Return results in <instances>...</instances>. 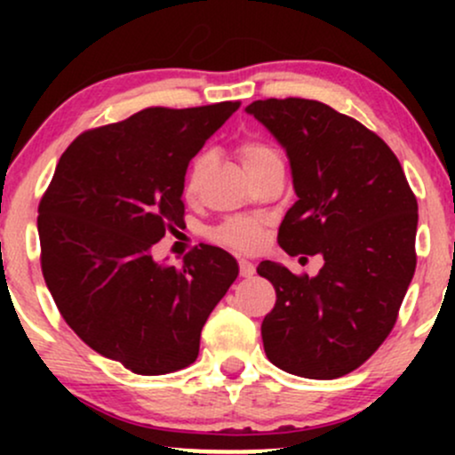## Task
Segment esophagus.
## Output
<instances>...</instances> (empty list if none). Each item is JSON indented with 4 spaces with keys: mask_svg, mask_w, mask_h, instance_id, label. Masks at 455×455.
<instances>
[{
    "mask_svg": "<svg viewBox=\"0 0 455 455\" xmlns=\"http://www.w3.org/2000/svg\"><path fill=\"white\" fill-rule=\"evenodd\" d=\"M239 274H242L243 278H250V275L254 274V265L250 263V260L242 259V260H239Z\"/></svg>",
    "mask_w": 455,
    "mask_h": 455,
    "instance_id": "obj_1",
    "label": "esophagus"
}]
</instances>
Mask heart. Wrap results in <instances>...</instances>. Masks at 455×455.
<instances>
[{
	"label": "heart",
	"mask_w": 455,
	"mask_h": 455,
	"mask_svg": "<svg viewBox=\"0 0 455 455\" xmlns=\"http://www.w3.org/2000/svg\"><path fill=\"white\" fill-rule=\"evenodd\" d=\"M237 154L250 175L259 173V171L263 169V166H267L269 162L280 160L278 151L260 139H243L242 143H239ZM205 164H207V156L203 154L192 160L190 169H188V175H186V186H184L186 195H192V192L196 190L198 177H201ZM213 237H216L218 242L233 245V248H252L259 239V227L257 222L245 220V218H235V220L224 222L220 228H216V231H213Z\"/></svg>",
	"instance_id": "obj_1"
}]
</instances>
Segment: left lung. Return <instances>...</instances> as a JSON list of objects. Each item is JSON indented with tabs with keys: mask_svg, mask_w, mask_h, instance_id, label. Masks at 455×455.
I'll return each instance as SVG.
<instances>
[{
	"mask_svg": "<svg viewBox=\"0 0 455 455\" xmlns=\"http://www.w3.org/2000/svg\"><path fill=\"white\" fill-rule=\"evenodd\" d=\"M284 148L297 201L280 224L289 254H321L315 278L263 260L275 289L260 325L267 359L304 379H338L395 325L415 274L417 198L395 154L357 119L304 98L245 107Z\"/></svg>",
	"mask_w": 455,
	"mask_h": 455,
	"instance_id": "obj_1",
	"label": "left lung"
}]
</instances>
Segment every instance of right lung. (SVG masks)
<instances>
[{
  "mask_svg": "<svg viewBox=\"0 0 455 455\" xmlns=\"http://www.w3.org/2000/svg\"><path fill=\"white\" fill-rule=\"evenodd\" d=\"M237 108L151 107L87 130L61 154L40 201V263L61 316L134 374L195 362L207 316L239 274L216 245L188 252L181 267L151 257L184 224L188 162Z\"/></svg>",
  "mask_w": 455,
  "mask_h": 455,
  "instance_id": "obj_1",
  "label": "right lung"
}]
</instances>
